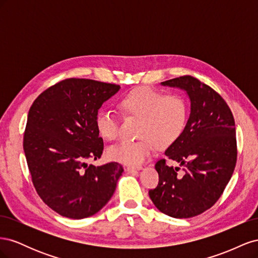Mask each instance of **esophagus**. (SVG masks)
Returning <instances> with one entry per match:
<instances>
[{"label": "esophagus", "instance_id": "obj_1", "mask_svg": "<svg viewBox=\"0 0 258 258\" xmlns=\"http://www.w3.org/2000/svg\"><path fill=\"white\" fill-rule=\"evenodd\" d=\"M140 170H142V167H131V166L127 167V171H128V172H130V173L137 172V171H140Z\"/></svg>", "mask_w": 258, "mask_h": 258}]
</instances>
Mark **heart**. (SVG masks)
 <instances>
[{"instance_id":"1","label":"heart","mask_w":258,"mask_h":258,"mask_svg":"<svg viewBox=\"0 0 258 258\" xmlns=\"http://www.w3.org/2000/svg\"><path fill=\"white\" fill-rule=\"evenodd\" d=\"M124 116L140 118L137 141H121L108 148L110 158L124 165L140 166L156 150V144L166 147L182 135L187 119V103L176 95L151 88H137L124 96L118 103ZM99 135L108 141L119 136V121L111 111H100L96 117Z\"/></svg>"}]
</instances>
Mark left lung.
I'll use <instances>...</instances> for the list:
<instances>
[{
	"label": "left lung",
	"instance_id": "obj_1",
	"mask_svg": "<svg viewBox=\"0 0 258 258\" xmlns=\"http://www.w3.org/2000/svg\"><path fill=\"white\" fill-rule=\"evenodd\" d=\"M184 90L190 114L179 138L165 155L183 167H170L166 159L155 165L159 183L148 191L155 207L174 218L204 213L220 199L237 161L235 119L224 99L208 85L191 76L161 83Z\"/></svg>",
	"mask_w": 258,
	"mask_h": 258
}]
</instances>
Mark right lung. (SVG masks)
I'll use <instances>...</instances> for the list:
<instances>
[{
	"instance_id": "1",
	"label": "right lung",
	"mask_w": 258,
	"mask_h": 258,
	"mask_svg": "<svg viewBox=\"0 0 258 258\" xmlns=\"http://www.w3.org/2000/svg\"><path fill=\"white\" fill-rule=\"evenodd\" d=\"M120 86L69 79L51 86L31 105L23 150L38 196L58 214L89 217L113 196L123 172L117 162L88 166L103 152L96 117Z\"/></svg>"
}]
</instances>
